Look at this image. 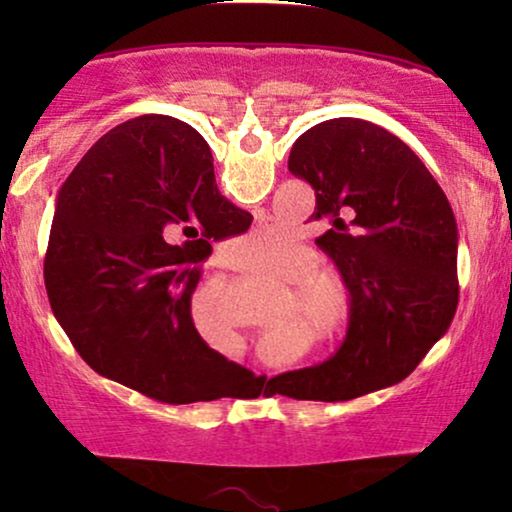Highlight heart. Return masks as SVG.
Wrapping results in <instances>:
<instances>
[{"mask_svg": "<svg viewBox=\"0 0 512 512\" xmlns=\"http://www.w3.org/2000/svg\"><path fill=\"white\" fill-rule=\"evenodd\" d=\"M314 263V256L305 249H296L289 258V270L296 272L293 284L300 291V296L305 298V303L310 310L319 314H331V312H345L352 307V289L349 282L340 270L326 268V265H313L307 269V264ZM306 270L303 271L302 268ZM301 272L298 273L297 270Z\"/></svg>", "mask_w": 512, "mask_h": 512, "instance_id": "heart-1", "label": "heart"}]
</instances>
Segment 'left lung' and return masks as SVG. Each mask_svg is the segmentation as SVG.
<instances>
[{
    "label": "left lung",
    "instance_id": "left-lung-1",
    "mask_svg": "<svg viewBox=\"0 0 512 512\" xmlns=\"http://www.w3.org/2000/svg\"><path fill=\"white\" fill-rule=\"evenodd\" d=\"M289 172L317 195V244L352 289L347 338L319 366L279 375L298 401H349L401 382L450 328L459 233L443 188L380 125L331 118L293 144Z\"/></svg>",
    "mask_w": 512,
    "mask_h": 512
}]
</instances>
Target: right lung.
Returning <instances> with one entry per match:
<instances>
[{
  "instance_id": "add662e5",
  "label": "right lung",
  "mask_w": 512,
  "mask_h": 512,
  "mask_svg": "<svg viewBox=\"0 0 512 512\" xmlns=\"http://www.w3.org/2000/svg\"><path fill=\"white\" fill-rule=\"evenodd\" d=\"M249 226L191 125L160 114L116 125L55 200L44 261L55 319L102 377L160 403L221 398L233 361L195 331L191 296L212 242Z\"/></svg>"
}]
</instances>
